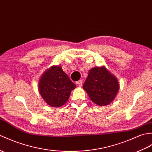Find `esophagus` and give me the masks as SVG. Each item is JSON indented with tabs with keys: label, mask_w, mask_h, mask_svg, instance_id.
<instances>
[{
	"label": "esophagus",
	"mask_w": 152,
	"mask_h": 152,
	"mask_svg": "<svg viewBox=\"0 0 152 152\" xmlns=\"http://www.w3.org/2000/svg\"><path fill=\"white\" fill-rule=\"evenodd\" d=\"M76 84H77V86H78L81 87V86H82V84H83V81H82V80H79V81H77V82H76Z\"/></svg>",
	"instance_id": "1"
}]
</instances>
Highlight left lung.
Instances as JSON below:
<instances>
[{
	"mask_svg": "<svg viewBox=\"0 0 152 152\" xmlns=\"http://www.w3.org/2000/svg\"><path fill=\"white\" fill-rule=\"evenodd\" d=\"M83 88L94 104L104 106L114 100L120 86L116 76L101 66L89 70Z\"/></svg>",
	"mask_w": 152,
	"mask_h": 152,
	"instance_id": "1",
	"label": "left lung"
}]
</instances>
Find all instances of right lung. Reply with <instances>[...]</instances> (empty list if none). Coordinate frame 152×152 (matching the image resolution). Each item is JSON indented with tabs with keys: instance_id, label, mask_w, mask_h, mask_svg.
Masks as SVG:
<instances>
[{
	"instance_id": "1",
	"label": "right lung",
	"mask_w": 152,
	"mask_h": 152,
	"mask_svg": "<svg viewBox=\"0 0 152 152\" xmlns=\"http://www.w3.org/2000/svg\"><path fill=\"white\" fill-rule=\"evenodd\" d=\"M76 85L63 72L61 66H52L41 76L38 89L45 102L52 107H59L68 101Z\"/></svg>"
}]
</instances>
